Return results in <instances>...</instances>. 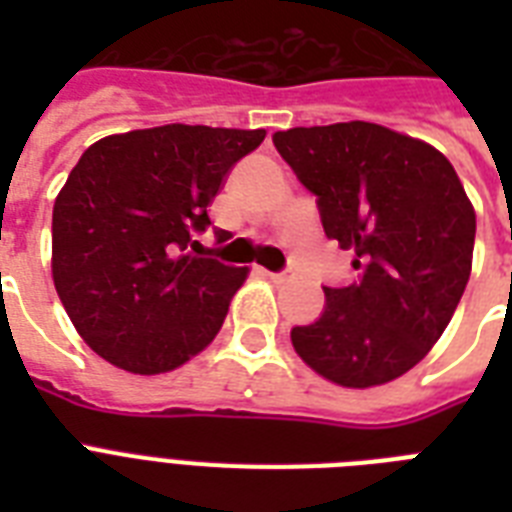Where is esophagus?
I'll return each instance as SVG.
<instances>
[{
    "instance_id": "esophagus-1",
    "label": "esophagus",
    "mask_w": 512,
    "mask_h": 512,
    "mask_svg": "<svg viewBox=\"0 0 512 512\" xmlns=\"http://www.w3.org/2000/svg\"><path fill=\"white\" fill-rule=\"evenodd\" d=\"M265 276H268V279H271L273 284H284V281L292 279V273H287V271H281V273H268V271H265Z\"/></svg>"
}]
</instances>
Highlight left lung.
Returning <instances> with one entry per match:
<instances>
[{"label": "left lung", "instance_id": "8db88e82", "mask_svg": "<svg viewBox=\"0 0 512 512\" xmlns=\"http://www.w3.org/2000/svg\"><path fill=\"white\" fill-rule=\"evenodd\" d=\"M273 146L358 271L292 329L297 356L342 388L396 380L444 335L470 279L476 209L460 177L438 148L372 122L295 127Z\"/></svg>", "mask_w": 512, "mask_h": 512}]
</instances>
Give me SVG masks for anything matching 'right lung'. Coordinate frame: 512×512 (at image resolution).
<instances>
[{
    "label": "right lung",
    "instance_id": "obj_1",
    "mask_svg": "<svg viewBox=\"0 0 512 512\" xmlns=\"http://www.w3.org/2000/svg\"><path fill=\"white\" fill-rule=\"evenodd\" d=\"M265 130L164 124L108 135L76 162L52 207V281L100 358L172 372L220 332L249 268L193 257L225 175Z\"/></svg>",
    "mask_w": 512,
    "mask_h": 512
}]
</instances>
